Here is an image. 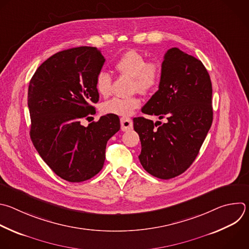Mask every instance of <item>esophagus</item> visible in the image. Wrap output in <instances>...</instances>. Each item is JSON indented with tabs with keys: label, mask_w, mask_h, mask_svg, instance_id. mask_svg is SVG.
I'll use <instances>...</instances> for the list:
<instances>
[{
	"label": "esophagus",
	"mask_w": 249,
	"mask_h": 249,
	"mask_svg": "<svg viewBox=\"0 0 249 249\" xmlns=\"http://www.w3.org/2000/svg\"><path fill=\"white\" fill-rule=\"evenodd\" d=\"M120 123H121V130L122 131H129V130L133 129V121L130 118L122 117L120 119Z\"/></svg>",
	"instance_id": "34e87169"
}]
</instances>
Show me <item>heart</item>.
I'll use <instances>...</instances> for the list:
<instances>
[{
  "mask_svg": "<svg viewBox=\"0 0 249 249\" xmlns=\"http://www.w3.org/2000/svg\"><path fill=\"white\" fill-rule=\"evenodd\" d=\"M115 70L122 76L132 79L131 91L146 95L155 91L161 80V67L155 61H146L145 56L136 50H129L114 63ZM96 88L102 97H108L112 91V77L109 73L101 71L96 80ZM140 106L136 96L129 98H112L102 105L105 114L119 116L131 115Z\"/></svg>",
  "mask_w": 249,
  "mask_h": 249,
  "instance_id": "b5f03b06",
  "label": "heart"
}]
</instances>
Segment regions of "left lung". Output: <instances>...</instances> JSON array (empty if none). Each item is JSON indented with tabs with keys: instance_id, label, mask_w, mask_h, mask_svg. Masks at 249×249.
<instances>
[{
	"instance_id": "1",
	"label": "left lung",
	"mask_w": 249,
	"mask_h": 249,
	"mask_svg": "<svg viewBox=\"0 0 249 249\" xmlns=\"http://www.w3.org/2000/svg\"><path fill=\"white\" fill-rule=\"evenodd\" d=\"M142 112L167 120L134 118L142 166L162 180L181 175L197 156L213 120L212 84L203 63L178 48L168 50L158 91Z\"/></svg>"
}]
</instances>
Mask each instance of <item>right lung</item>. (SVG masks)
<instances>
[{
    "mask_svg": "<svg viewBox=\"0 0 249 249\" xmlns=\"http://www.w3.org/2000/svg\"><path fill=\"white\" fill-rule=\"evenodd\" d=\"M105 61L94 47L64 50L44 61L29 83L31 141L48 166L71 183L89 180L103 169L107 141L120 129L114 114L81 125L96 113V80Z\"/></svg>",
    "mask_w": 249,
    "mask_h": 249,
    "instance_id": "1",
    "label": "right lung"
}]
</instances>
